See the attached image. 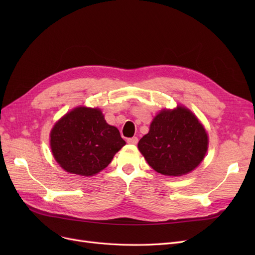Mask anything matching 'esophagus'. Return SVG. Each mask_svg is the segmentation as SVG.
I'll use <instances>...</instances> for the list:
<instances>
[{"label":"esophagus","mask_w":255,"mask_h":255,"mask_svg":"<svg viewBox=\"0 0 255 255\" xmlns=\"http://www.w3.org/2000/svg\"><path fill=\"white\" fill-rule=\"evenodd\" d=\"M138 142V138L137 137H132V138H128V143H132L136 144Z\"/></svg>","instance_id":"34e87169"}]
</instances>
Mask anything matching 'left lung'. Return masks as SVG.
<instances>
[{
    "label": "left lung",
    "mask_w": 255,
    "mask_h": 255,
    "mask_svg": "<svg viewBox=\"0 0 255 255\" xmlns=\"http://www.w3.org/2000/svg\"><path fill=\"white\" fill-rule=\"evenodd\" d=\"M207 144L203 126L190 111L179 106L173 111H161L153 119L138 149L154 170L179 176L201 163Z\"/></svg>",
    "instance_id": "obj_1"
}]
</instances>
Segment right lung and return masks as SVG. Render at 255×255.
Wrapping results in <instances>:
<instances>
[{"mask_svg":"<svg viewBox=\"0 0 255 255\" xmlns=\"http://www.w3.org/2000/svg\"><path fill=\"white\" fill-rule=\"evenodd\" d=\"M51 149L67 172L90 176L109 166L126 141L107 125L98 109L78 107L64 116L51 132Z\"/></svg>","mask_w":255,"mask_h":255,"instance_id":"1","label":"right lung"}]
</instances>
